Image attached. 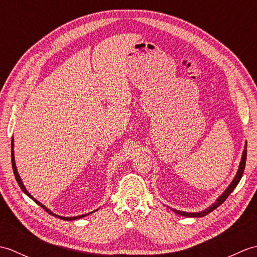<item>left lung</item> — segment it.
Returning <instances> with one entry per match:
<instances>
[{
  "mask_svg": "<svg viewBox=\"0 0 257 257\" xmlns=\"http://www.w3.org/2000/svg\"><path fill=\"white\" fill-rule=\"evenodd\" d=\"M246 150H247V145H245V150L243 152V157H242V160L241 163H239V168H238V171L236 173L235 178L232 181V183L228 185V188L224 191V193H223L219 199L216 200V202L214 204H212L210 207H207L206 210L199 212V213H187V212H181V211H178V210H173L174 213H177V214H180L182 216H188V217H201V216H204L206 214H209L210 212H212L213 210H215L216 207H219L223 202H224L227 198L228 195L232 193V191L236 188V185L238 184L239 180H241L242 176H243V172H244V169H245V163H246Z\"/></svg>",
  "mask_w": 257,
  "mask_h": 257,
  "instance_id": "8db88e82",
  "label": "left lung"
}]
</instances>
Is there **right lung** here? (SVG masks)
<instances>
[{
  "instance_id": "1",
  "label": "right lung",
  "mask_w": 257,
  "mask_h": 257,
  "mask_svg": "<svg viewBox=\"0 0 257 257\" xmlns=\"http://www.w3.org/2000/svg\"><path fill=\"white\" fill-rule=\"evenodd\" d=\"M13 146H14V143H13V139H12V144H11V157H12V168H13V172H14V176H15V179H16V181H18V183H19V185H20V188L22 189V191H23V192L25 193V194H27L30 196V198L35 202V203H37L38 205L40 206H42L43 209H44L48 214H52V215H54V216H56V217H59V219H62V220H65V221H72V220H77V219H80V217H84V216H86V214H83V215H79V216H74V217H64V216H59V215H56V214H54V213H52L50 210L48 209H46V207L43 205L42 203H40V202H38L37 200H35L34 198H33V196L27 192V190L25 189V187L23 185V183H22V180H21V178H20V176H19V173H18V169H16V166H15V160H14V151H13Z\"/></svg>"
}]
</instances>
